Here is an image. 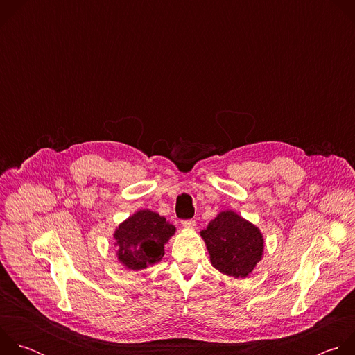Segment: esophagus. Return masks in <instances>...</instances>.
<instances>
[{"label": "esophagus", "instance_id": "esophagus-1", "mask_svg": "<svg viewBox=\"0 0 355 355\" xmlns=\"http://www.w3.org/2000/svg\"><path fill=\"white\" fill-rule=\"evenodd\" d=\"M181 225H182L184 227H187V229H193V227L196 226V222H195L193 219H185V220L181 222Z\"/></svg>", "mask_w": 355, "mask_h": 355}]
</instances>
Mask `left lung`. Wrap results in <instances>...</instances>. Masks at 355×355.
I'll return each instance as SVG.
<instances>
[{"mask_svg":"<svg viewBox=\"0 0 355 355\" xmlns=\"http://www.w3.org/2000/svg\"><path fill=\"white\" fill-rule=\"evenodd\" d=\"M200 236L212 266L229 277L245 278L263 257L261 232L233 211L220 212Z\"/></svg>","mask_w":355,"mask_h":355,"instance_id":"1","label":"left lung"}]
</instances>
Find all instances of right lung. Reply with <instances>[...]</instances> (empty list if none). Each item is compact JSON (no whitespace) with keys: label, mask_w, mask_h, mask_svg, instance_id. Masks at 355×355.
Here are the masks:
<instances>
[{"label":"right lung","mask_w":355,"mask_h":355,"mask_svg":"<svg viewBox=\"0 0 355 355\" xmlns=\"http://www.w3.org/2000/svg\"><path fill=\"white\" fill-rule=\"evenodd\" d=\"M175 227L156 212L139 211L115 230L118 260L129 270H143L164 256V244Z\"/></svg>","instance_id":"obj_1"}]
</instances>
